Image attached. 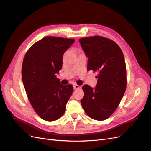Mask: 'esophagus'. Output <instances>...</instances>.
Instances as JSON below:
<instances>
[{
  "label": "esophagus",
  "mask_w": 151,
  "mask_h": 151,
  "mask_svg": "<svg viewBox=\"0 0 151 151\" xmlns=\"http://www.w3.org/2000/svg\"><path fill=\"white\" fill-rule=\"evenodd\" d=\"M73 87H74V89H79V88H81V86H79V85H77V84H74V85H73Z\"/></svg>",
  "instance_id": "obj_1"
}]
</instances>
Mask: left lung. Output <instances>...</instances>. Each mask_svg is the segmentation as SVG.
<instances>
[{
    "label": "left lung",
    "instance_id": "left-lung-1",
    "mask_svg": "<svg viewBox=\"0 0 151 151\" xmlns=\"http://www.w3.org/2000/svg\"><path fill=\"white\" fill-rule=\"evenodd\" d=\"M86 57L88 70L98 73L97 85L93 89L83 86L84 92L82 106L89 117L104 120L116 110L127 88V70L124 56L113 41L100 36L79 39Z\"/></svg>",
    "mask_w": 151,
    "mask_h": 151
}]
</instances>
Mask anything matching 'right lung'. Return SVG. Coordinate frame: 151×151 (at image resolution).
Here are the masks:
<instances>
[{"instance_id": "add662e5", "label": "right lung", "mask_w": 151, "mask_h": 151, "mask_svg": "<svg viewBox=\"0 0 151 151\" xmlns=\"http://www.w3.org/2000/svg\"><path fill=\"white\" fill-rule=\"evenodd\" d=\"M74 39L46 36L27 51L22 65V79L28 98L43 120L52 122L64 114L72 94L71 84L63 86L56 74L62 67L63 55Z\"/></svg>"}]
</instances>
